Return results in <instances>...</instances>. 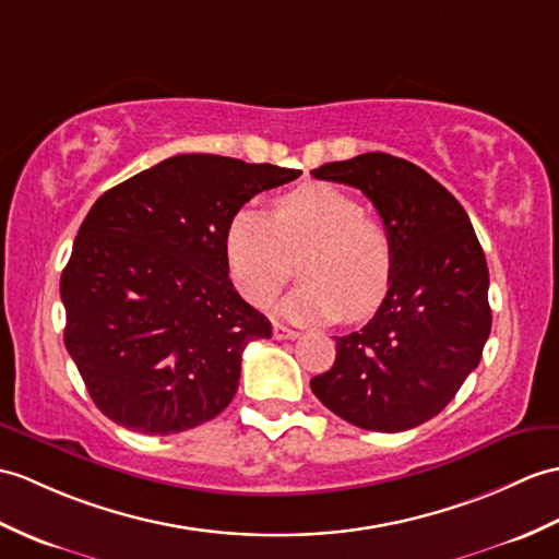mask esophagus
<instances>
[{
    "label": "esophagus",
    "instance_id": "34e87169",
    "mask_svg": "<svg viewBox=\"0 0 559 559\" xmlns=\"http://www.w3.org/2000/svg\"><path fill=\"white\" fill-rule=\"evenodd\" d=\"M297 335H300V331L283 326V323H274V338L276 341H295Z\"/></svg>",
    "mask_w": 559,
    "mask_h": 559
}]
</instances>
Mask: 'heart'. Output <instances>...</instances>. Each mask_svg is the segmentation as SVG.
I'll use <instances>...</instances> for the list:
<instances>
[{"label":"heart","instance_id":"obj_1","mask_svg":"<svg viewBox=\"0 0 559 559\" xmlns=\"http://www.w3.org/2000/svg\"><path fill=\"white\" fill-rule=\"evenodd\" d=\"M224 254L233 285L264 307L302 257V285L278 305L293 321H359L385 300L393 281V240L353 194L307 183L274 202L271 216L245 206L228 218Z\"/></svg>","mask_w":559,"mask_h":559}]
</instances>
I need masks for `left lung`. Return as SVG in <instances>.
Masks as SVG:
<instances>
[{
	"label": "left lung",
	"instance_id": "obj_1",
	"mask_svg": "<svg viewBox=\"0 0 559 559\" xmlns=\"http://www.w3.org/2000/svg\"><path fill=\"white\" fill-rule=\"evenodd\" d=\"M361 190L393 240V281L361 331L335 338V361L309 381L323 405L367 431L433 419L481 361L490 335L488 264L462 204L424 168L367 152L311 171Z\"/></svg>",
	"mask_w": 559,
	"mask_h": 559
}]
</instances>
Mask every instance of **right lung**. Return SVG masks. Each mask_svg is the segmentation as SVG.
I'll return each mask as SVG.
<instances>
[{
	"instance_id": "add662e5",
	"label": "right lung",
	"mask_w": 559,
	"mask_h": 559,
	"mask_svg": "<svg viewBox=\"0 0 559 559\" xmlns=\"http://www.w3.org/2000/svg\"><path fill=\"white\" fill-rule=\"evenodd\" d=\"M302 171L178 154L107 190L67 269L63 343L97 409L135 433L214 419L238 391L248 343L271 323L228 278V218Z\"/></svg>"
}]
</instances>
